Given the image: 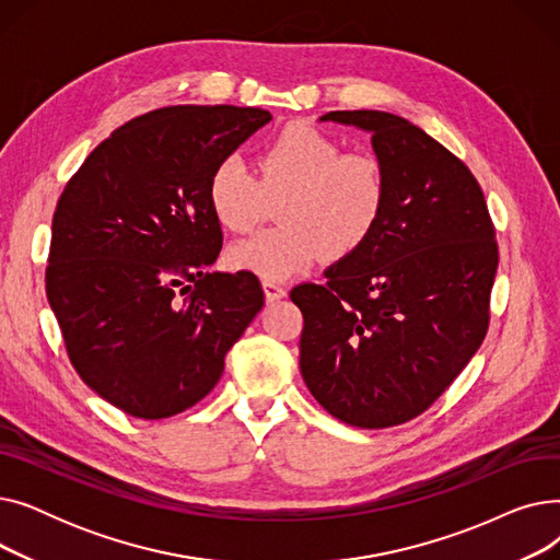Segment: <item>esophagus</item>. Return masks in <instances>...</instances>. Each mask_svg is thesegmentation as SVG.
Instances as JSON below:
<instances>
[{"mask_svg": "<svg viewBox=\"0 0 560 560\" xmlns=\"http://www.w3.org/2000/svg\"><path fill=\"white\" fill-rule=\"evenodd\" d=\"M262 290H265V298H268V302H277V300H283L285 298V288L272 279H262Z\"/></svg>", "mask_w": 560, "mask_h": 560, "instance_id": "1", "label": "esophagus"}]
</instances>
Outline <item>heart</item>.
<instances>
[{
    "mask_svg": "<svg viewBox=\"0 0 560 560\" xmlns=\"http://www.w3.org/2000/svg\"><path fill=\"white\" fill-rule=\"evenodd\" d=\"M258 174L238 156L222 159L209 176L213 218L233 233L252 231L270 201H279L281 226L233 243V270L281 281L311 270L319 258L345 260L372 238L388 201V172L372 152H342L329 133L306 122L277 131L256 161Z\"/></svg>",
    "mask_w": 560,
    "mask_h": 560,
    "instance_id": "b5f03b06",
    "label": "heart"
}]
</instances>
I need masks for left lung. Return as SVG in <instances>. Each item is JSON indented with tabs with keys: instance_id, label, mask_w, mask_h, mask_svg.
Returning a JSON list of instances; mask_svg holds the SVG:
<instances>
[{
	"instance_id": "obj_1",
	"label": "left lung",
	"mask_w": 560,
	"mask_h": 560,
	"mask_svg": "<svg viewBox=\"0 0 560 560\" xmlns=\"http://www.w3.org/2000/svg\"><path fill=\"white\" fill-rule=\"evenodd\" d=\"M322 120L372 131L388 201L372 238L290 290L304 315L300 368L334 418L388 429L422 416L481 347L499 262L494 224L469 167L384 110Z\"/></svg>"
}]
</instances>
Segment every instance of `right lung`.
I'll return each instance as SVG.
<instances>
[{"mask_svg":"<svg viewBox=\"0 0 560 560\" xmlns=\"http://www.w3.org/2000/svg\"><path fill=\"white\" fill-rule=\"evenodd\" d=\"M272 115L252 106H165L133 117L58 197L45 270L68 359L127 416L195 406L262 308L256 275L209 272L222 229L209 176Z\"/></svg>","mask_w":560,"mask_h":560,"instance_id":"right-lung-1","label":"right lung"}]
</instances>
